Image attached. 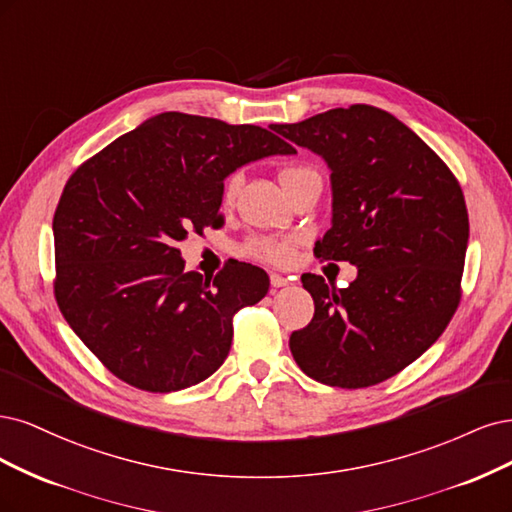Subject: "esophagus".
Instances as JSON below:
<instances>
[{
    "mask_svg": "<svg viewBox=\"0 0 512 512\" xmlns=\"http://www.w3.org/2000/svg\"><path fill=\"white\" fill-rule=\"evenodd\" d=\"M270 283H272V287L274 289H278V287H287L289 285V278H285L283 274H270Z\"/></svg>",
    "mask_w": 512,
    "mask_h": 512,
    "instance_id": "esophagus-1",
    "label": "esophagus"
}]
</instances>
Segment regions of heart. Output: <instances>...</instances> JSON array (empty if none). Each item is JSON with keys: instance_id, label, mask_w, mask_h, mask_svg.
<instances>
[{"instance_id": "1", "label": "heart", "mask_w": 512, "mask_h": 512, "mask_svg": "<svg viewBox=\"0 0 512 512\" xmlns=\"http://www.w3.org/2000/svg\"><path fill=\"white\" fill-rule=\"evenodd\" d=\"M304 172H312L308 168H287L283 170V174H280V180H287V178H293L298 174H304ZM240 189V174H234L227 178L225 183V191H223V200L225 202H232L236 193ZM293 240L291 238H257L249 244V255L261 259V261H268V263H274V266H287V263H291L293 259Z\"/></svg>"}]
</instances>
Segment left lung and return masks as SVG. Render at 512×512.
Wrapping results in <instances>:
<instances>
[{
    "mask_svg": "<svg viewBox=\"0 0 512 512\" xmlns=\"http://www.w3.org/2000/svg\"><path fill=\"white\" fill-rule=\"evenodd\" d=\"M270 127L327 163L332 227L315 253L357 268L346 289L302 276L315 317L291 334L293 359L323 385L383 383L430 349L459 304L464 193L432 148L381 108L355 104Z\"/></svg>",
    "mask_w": 512,
    "mask_h": 512,
    "instance_id": "1",
    "label": "left lung"
}]
</instances>
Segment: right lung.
<instances>
[{
	"instance_id": "add662e5",
	"label": "right lung",
	"mask_w": 512,
	"mask_h": 512,
	"mask_svg": "<svg viewBox=\"0 0 512 512\" xmlns=\"http://www.w3.org/2000/svg\"><path fill=\"white\" fill-rule=\"evenodd\" d=\"M295 148L257 125L161 112L72 174L53 219L55 298L74 334L121 381L170 393L206 381L232 346V317L266 298L251 263L185 272L176 249L217 223L225 178Z\"/></svg>"
}]
</instances>
